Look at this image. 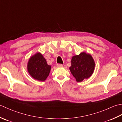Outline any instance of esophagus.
<instances>
[{"label":"esophagus","instance_id":"esophagus-1","mask_svg":"<svg viewBox=\"0 0 122 122\" xmlns=\"http://www.w3.org/2000/svg\"><path fill=\"white\" fill-rule=\"evenodd\" d=\"M57 66L58 67H63V65L61 64H57Z\"/></svg>","mask_w":122,"mask_h":122}]
</instances>
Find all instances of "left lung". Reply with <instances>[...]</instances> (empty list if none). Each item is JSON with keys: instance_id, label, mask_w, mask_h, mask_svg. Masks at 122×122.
I'll use <instances>...</instances> for the list:
<instances>
[{"instance_id": "1", "label": "left lung", "mask_w": 122, "mask_h": 122, "mask_svg": "<svg viewBox=\"0 0 122 122\" xmlns=\"http://www.w3.org/2000/svg\"><path fill=\"white\" fill-rule=\"evenodd\" d=\"M69 69L77 82L87 79L92 75L95 68V61L90 54L82 52L71 58Z\"/></svg>"}]
</instances>
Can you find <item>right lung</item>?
<instances>
[{
    "label": "right lung",
    "instance_id": "1",
    "mask_svg": "<svg viewBox=\"0 0 122 122\" xmlns=\"http://www.w3.org/2000/svg\"><path fill=\"white\" fill-rule=\"evenodd\" d=\"M51 69V66L47 64L45 58L40 53L30 57L27 64V70L30 75L39 81H45Z\"/></svg>",
    "mask_w": 122,
    "mask_h": 122
}]
</instances>
